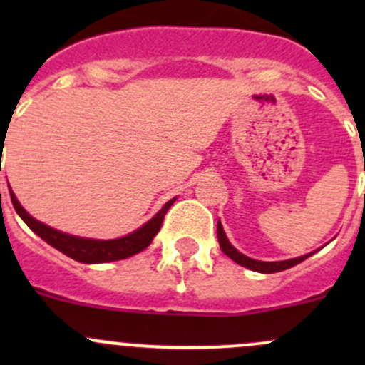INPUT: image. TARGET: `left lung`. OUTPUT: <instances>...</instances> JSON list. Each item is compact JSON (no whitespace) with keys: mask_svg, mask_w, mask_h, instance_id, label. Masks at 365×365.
<instances>
[{"mask_svg":"<svg viewBox=\"0 0 365 365\" xmlns=\"http://www.w3.org/2000/svg\"><path fill=\"white\" fill-rule=\"evenodd\" d=\"M217 238H219V245H220V249H222V252L226 254V256H230L231 259H233L235 263L240 264V267H245V268H249V270H254V272H259V274H275V272L288 270V268H292V267H295V264L302 263V261L307 259L309 256H312V254L316 252V251H312L309 254H304V256H298V257H293V259H284V261L252 259V257L245 256V254L237 251V249L231 245V242L227 240L226 233H224V227H222V224H220V220L217 222Z\"/></svg>","mask_w":365,"mask_h":365,"instance_id":"obj_1","label":"left lung"}]
</instances>
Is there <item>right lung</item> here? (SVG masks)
<instances>
[{"label":"right lung","instance_id":"obj_1","mask_svg":"<svg viewBox=\"0 0 365 365\" xmlns=\"http://www.w3.org/2000/svg\"><path fill=\"white\" fill-rule=\"evenodd\" d=\"M10 200H12V205L14 208H16L17 215H19L26 222V226H28L33 233L38 235L43 242H47V244L53 245L54 249L63 252L65 256L72 257V259L79 261V263L95 264L125 259V257H130L134 256V254L145 251V249L152 244L155 235L159 233L164 215L168 213V210L171 208V205L175 203L176 197L169 200L168 203L162 206L159 212H157L148 222L143 224L141 227H138V230L132 231V233L125 235V237L113 238V240H97V238L76 237V235L58 231L54 230V227L36 220L35 217L29 215V213L23 208V205L19 203L16 194L12 192V189H10Z\"/></svg>","mask_w":365,"mask_h":365}]
</instances>
